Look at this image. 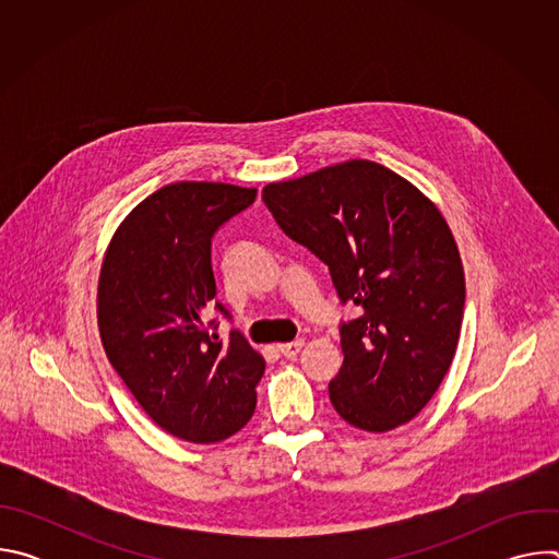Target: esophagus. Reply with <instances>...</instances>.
I'll use <instances>...</instances> for the list:
<instances>
[{"label":"esophagus","instance_id":"34e87169","mask_svg":"<svg viewBox=\"0 0 559 559\" xmlns=\"http://www.w3.org/2000/svg\"><path fill=\"white\" fill-rule=\"evenodd\" d=\"M302 341H292V343H283V345H278L276 349L285 356V358H296L298 356V352L302 349Z\"/></svg>","mask_w":559,"mask_h":559}]
</instances>
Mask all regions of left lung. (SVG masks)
I'll use <instances>...</instances> for the list:
<instances>
[{
  "label": "left lung",
  "instance_id": "obj_1",
  "mask_svg": "<svg viewBox=\"0 0 559 559\" xmlns=\"http://www.w3.org/2000/svg\"><path fill=\"white\" fill-rule=\"evenodd\" d=\"M263 201L281 229L330 267L343 305L345 354L330 382L338 416L362 431L416 418L453 360L464 272L440 210L389 168L352 158L270 183Z\"/></svg>",
  "mask_w": 559,
  "mask_h": 559
}]
</instances>
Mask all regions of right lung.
Segmentation results:
<instances>
[{
  "instance_id": "obj_1",
  "label": "right lung",
  "mask_w": 559,
  "mask_h": 559,
  "mask_svg": "<svg viewBox=\"0 0 559 559\" xmlns=\"http://www.w3.org/2000/svg\"><path fill=\"white\" fill-rule=\"evenodd\" d=\"M257 199L254 188L181 181L143 199L106 252L97 318L108 360L168 433L210 444L243 429L265 360L241 332L205 321L216 296L212 236Z\"/></svg>"
}]
</instances>
